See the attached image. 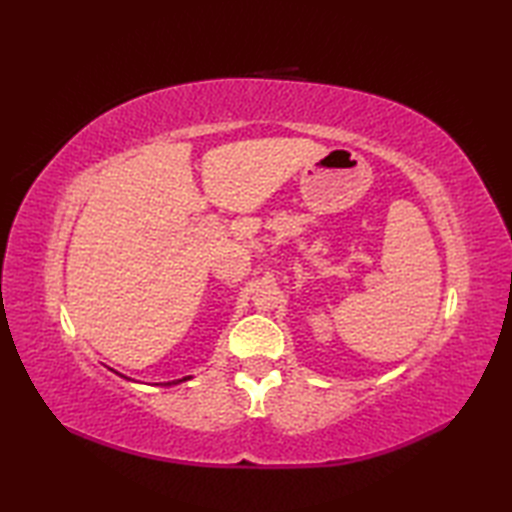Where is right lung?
<instances>
[{"instance_id":"right-lung-1","label":"right lung","mask_w":512,"mask_h":512,"mask_svg":"<svg viewBox=\"0 0 512 512\" xmlns=\"http://www.w3.org/2000/svg\"><path fill=\"white\" fill-rule=\"evenodd\" d=\"M118 374V372H116ZM127 378V376H125ZM191 376H184V378H180V380H173V383H162V385H178V383H184V380H189Z\"/></svg>"}]
</instances>
